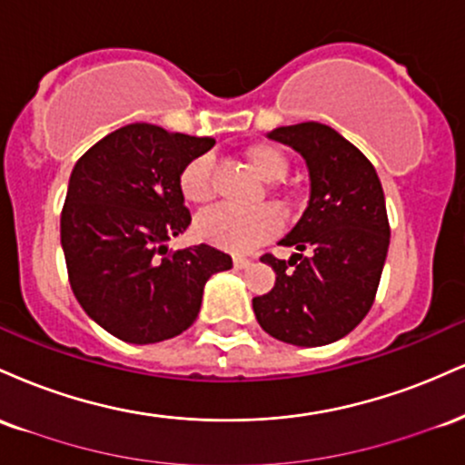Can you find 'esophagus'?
Returning a JSON list of instances; mask_svg holds the SVG:
<instances>
[{
    "instance_id": "obj_1",
    "label": "esophagus",
    "mask_w": 465,
    "mask_h": 465,
    "mask_svg": "<svg viewBox=\"0 0 465 465\" xmlns=\"http://www.w3.org/2000/svg\"><path fill=\"white\" fill-rule=\"evenodd\" d=\"M249 264H251V260L242 258V255H236V258H233V266H236V269H247Z\"/></svg>"
}]
</instances>
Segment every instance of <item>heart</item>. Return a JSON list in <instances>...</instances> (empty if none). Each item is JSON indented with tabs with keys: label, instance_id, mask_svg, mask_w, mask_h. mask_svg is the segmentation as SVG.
<instances>
[{
	"label": "heart",
	"instance_id": "obj_1",
	"mask_svg": "<svg viewBox=\"0 0 465 465\" xmlns=\"http://www.w3.org/2000/svg\"><path fill=\"white\" fill-rule=\"evenodd\" d=\"M247 162L264 181H277L286 174L288 159L280 148L258 143L249 148ZM181 196L192 205H207L214 199V159L199 154L190 159L179 173ZM282 229V214L271 205L255 210H233V207H214L196 218V233L201 240L218 249L247 253L258 249Z\"/></svg>",
	"mask_w": 465,
	"mask_h": 465
}]
</instances>
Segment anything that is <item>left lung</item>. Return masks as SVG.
Segmentation results:
<instances>
[{
  "label": "left lung",
  "mask_w": 465,
  "mask_h": 465,
  "mask_svg": "<svg viewBox=\"0 0 465 465\" xmlns=\"http://www.w3.org/2000/svg\"><path fill=\"white\" fill-rule=\"evenodd\" d=\"M269 137L306 159L311 199L280 240L297 253L288 262L262 255L275 286L253 297V312L277 341L319 348L343 339L370 312L391 233L385 194L370 159L330 126L302 122Z\"/></svg>",
  "instance_id": "obj_1"
}]
</instances>
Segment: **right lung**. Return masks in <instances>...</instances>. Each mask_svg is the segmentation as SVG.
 <instances>
[{
  "instance_id": "add662e5",
  "label": "right lung",
  "mask_w": 465,
  "mask_h": 465,
  "mask_svg": "<svg viewBox=\"0 0 465 465\" xmlns=\"http://www.w3.org/2000/svg\"><path fill=\"white\" fill-rule=\"evenodd\" d=\"M212 146V137L137 122L109 133L74 165L61 212L69 284L115 339L146 345L181 334L199 317L205 282L232 269V258L210 244L165 247L192 221L181 168Z\"/></svg>"
}]
</instances>
